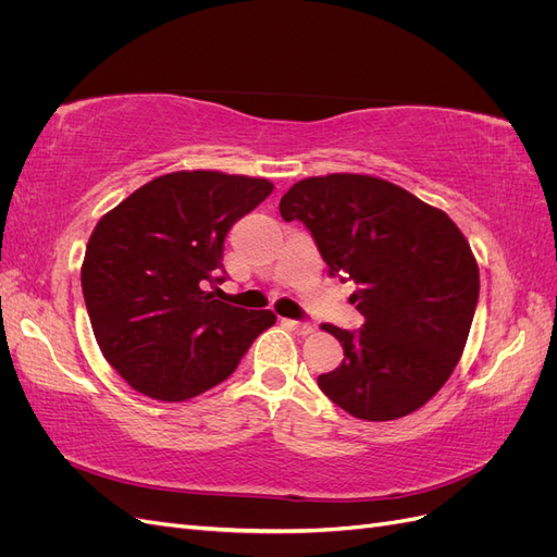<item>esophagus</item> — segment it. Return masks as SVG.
Returning <instances> with one entry per match:
<instances>
[{"label": "esophagus", "mask_w": 557, "mask_h": 557, "mask_svg": "<svg viewBox=\"0 0 557 557\" xmlns=\"http://www.w3.org/2000/svg\"><path fill=\"white\" fill-rule=\"evenodd\" d=\"M283 325L288 327L290 332H295V334H301V336L315 332V327L311 323H299V320H290V318H283Z\"/></svg>", "instance_id": "1"}]
</instances>
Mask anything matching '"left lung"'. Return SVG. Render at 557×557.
Masks as SVG:
<instances>
[{
    "mask_svg": "<svg viewBox=\"0 0 557 557\" xmlns=\"http://www.w3.org/2000/svg\"><path fill=\"white\" fill-rule=\"evenodd\" d=\"M327 262L352 281L360 332L323 325L344 362L318 385L360 420H397L428 404L462 358L479 301V264L465 234L436 207L367 174L297 181L281 197Z\"/></svg>",
    "mask_w": 557,
    "mask_h": 557,
    "instance_id": "1",
    "label": "left lung"
}]
</instances>
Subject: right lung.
Returning <instances> with one entry per match:
<instances>
[{
	"label": "right lung",
	"instance_id": "obj_1",
	"mask_svg": "<svg viewBox=\"0 0 557 557\" xmlns=\"http://www.w3.org/2000/svg\"><path fill=\"white\" fill-rule=\"evenodd\" d=\"M272 190L267 178L174 172L99 218L81 267L83 297L99 350L134 391L160 401L197 397L276 323L269 309L215 299L230 227Z\"/></svg>",
	"mask_w": 557,
	"mask_h": 557
}]
</instances>
